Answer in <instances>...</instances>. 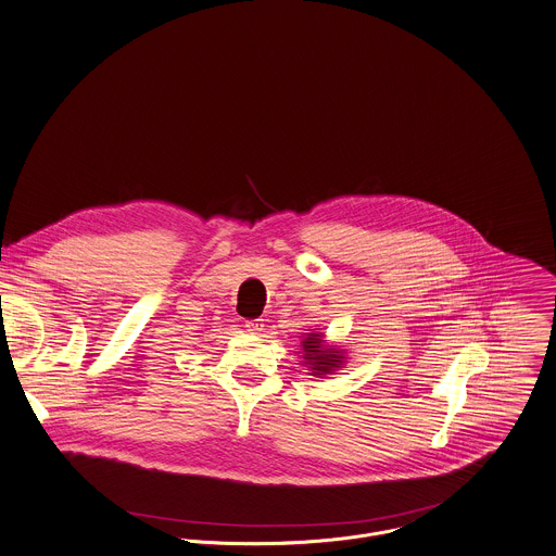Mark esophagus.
I'll return each mask as SVG.
<instances>
[{
    "instance_id": "obj_1",
    "label": "esophagus",
    "mask_w": 556,
    "mask_h": 556,
    "mask_svg": "<svg viewBox=\"0 0 556 556\" xmlns=\"http://www.w3.org/2000/svg\"><path fill=\"white\" fill-rule=\"evenodd\" d=\"M251 333H258V331H263V323L261 320H247V325H244Z\"/></svg>"
}]
</instances>
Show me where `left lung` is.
Wrapping results in <instances>:
<instances>
[{"instance_id": "obj_1", "label": "left lung", "mask_w": 556, "mask_h": 556, "mask_svg": "<svg viewBox=\"0 0 556 556\" xmlns=\"http://www.w3.org/2000/svg\"><path fill=\"white\" fill-rule=\"evenodd\" d=\"M320 344H323V340L316 333H309V338L303 340V358L312 367L314 376L333 371L336 367H340V363L344 358L342 354H338L336 349H323Z\"/></svg>"}]
</instances>
